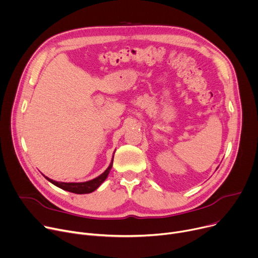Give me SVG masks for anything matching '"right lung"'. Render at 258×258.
I'll return each instance as SVG.
<instances>
[{
    "label": "right lung",
    "mask_w": 258,
    "mask_h": 258,
    "mask_svg": "<svg viewBox=\"0 0 258 258\" xmlns=\"http://www.w3.org/2000/svg\"><path fill=\"white\" fill-rule=\"evenodd\" d=\"M112 162H113V157H112V160L109 164V166L107 167V169L101 173L99 176L95 177V179L91 180V181H88V182H83V183H64V182H55L51 179H48L47 176L46 180H48L51 184H53L54 186L61 188L63 190H66V191H69V192H72V193H75V194H87V193H91L93 191H95L99 186H100L105 180L106 177L112 167Z\"/></svg>",
    "instance_id": "obj_1"
}]
</instances>
